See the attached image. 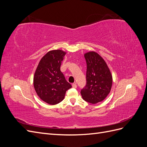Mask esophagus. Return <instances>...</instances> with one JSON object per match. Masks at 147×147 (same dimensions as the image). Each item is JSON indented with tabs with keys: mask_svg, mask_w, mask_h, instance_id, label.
<instances>
[{
	"mask_svg": "<svg viewBox=\"0 0 147 147\" xmlns=\"http://www.w3.org/2000/svg\"><path fill=\"white\" fill-rule=\"evenodd\" d=\"M72 87H73V88H77V85L76 83H73V84H72Z\"/></svg>",
	"mask_w": 147,
	"mask_h": 147,
	"instance_id": "34e87169",
	"label": "esophagus"
}]
</instances>
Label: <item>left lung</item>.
Returning <instances> with one entry per match:
<instances>
[{"label": "left lung", "mask_w": 147, "mask_h": 147, "mask_svg": "<svg viewBox=\"0 0 147 147\" xmlns=\"http://www.w3.org/2000/svg\"><path fill=\"white\" fill-rule=\"evenodd\" d=\"M87 64L86 84L81 90L82 98L91 104L104 100L112 86V75L105 61L96 52L84 55Z\"/></svg>", "instance_id": "obj_1"}]
</instances>
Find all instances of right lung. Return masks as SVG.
<instances>
[{"label":"right lung","instance_id":"1","mask_svg":"<svg viewBox=\"0 0 147 147\" xmlns=\"http://www.w3.org/2000/svg\"><path fill=\"white\" fill-rule=\"evenodd\" d=\"M66 53L61 50L48 52L40 61L34 77V86L43 101L55 105L63 100L65 92L72 88L60 70Z\"/></svg>","mask_w":147,"mask_h":147}]
</instances>
